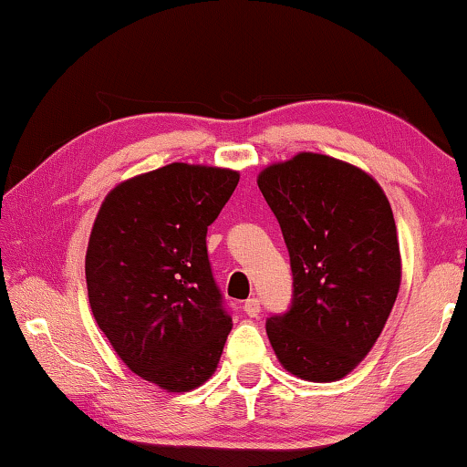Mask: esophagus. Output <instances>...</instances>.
Instances as JSON below:
<instances>
[{"mask_svg":"<svg viewBox=\"0 0 467 467\" xmlns=\"http://www.w3.org/2000/svg\"><path fill=\"white\" fill-rule=\"evenodd\" d=\"M242 308H244V312H246L248 317H257L259 310H261L259 297H248L246 302H244V306H242Z\"/></svg>","mask_w":467,"mask_h":467,"instance_id":"obj_1","label":"esophagus"}]
</instances>
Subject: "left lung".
Segmentation results:
<instances>
[{"instance_id": "1", "label": "left lung", "mask_w": 467, "mask_h": 467, "mask_svg": "<svg viewBox=\"0 0 467 467\" xmlns=\"http://www.w3.org/2000/svg\"><path fill=\"white\" fill-rule=\"evenodd\" d=\"M257 184L293 272L291 310L265 323L274 353L297 379L340 380L372 350L398 297L391 203L368 171L318 152L267 165Z\"/></svg>"}]
</instances>
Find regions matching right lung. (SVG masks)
Segmentation results:
<instances>
[{
  "label": "right lung",
  "mask_w": 467,
  "mask_h": 467,
  "mask_svg": "<svg viewBox=\"0 0 467 467\" xmlns=\"http://www.w3.org/2000/svg\"><path fill=\"white\" fill-rule=\"evenodd\" d=\"M238 181L170 163L117 184L95 216L85 259L95 321L133 374L168 393L203 385L232 331L206 234Z\"/></svg>",
  "instance_id": "obj_1"
}]
</instances>
